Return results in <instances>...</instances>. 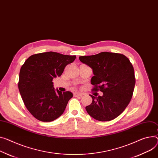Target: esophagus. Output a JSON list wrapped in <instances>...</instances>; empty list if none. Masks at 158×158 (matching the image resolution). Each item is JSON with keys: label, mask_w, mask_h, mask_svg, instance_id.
<instances>
[{"label": "esophagus", "mask_w": 158, "mask_h": 158, "mask_svg": "<svg viewBox=\"0 0 158 158\" xmlns=\"http://www.w3.org/2000/svg\"><path fill=\"white\" fill-rule=\"evenodd\" d=\"M85 94H83V93H80V92H75L74 94H73V95L75 96V97H77V96H80V97H81V96H83V95H84Z\"/></svg>", "instance_id": "34e87169"}]
</instances>
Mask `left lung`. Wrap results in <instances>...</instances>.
Masks as SVG:
<instances>
[{"instance_id": "1", "label": "left lung", "mask_w": 158, "mask_h": 158, "mask_svg": "<svg viewBox=\"0 0 158 158\" xmlns=\"http://www.w3.org/2000/svg\"><path fill=\"white\" fill-rule=\"evenodd\" d=\"M79 59L93 70L92 90L103 92L102 96L90 95L92 102L85 107L87 113L98 121L114 119L124 111L132 98L135 85L132 64L123 54L107 52Z\"/></svg>"}]
</instances>
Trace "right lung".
<instances>
[{"instance_id":"obj_1","label":"right lung","mask_w":158,"mask_h":158,"mask_svg":"<svg viewBox=\"0 0 158 158\" xmlns=\"http://www.w3.org/2000/svg\"><path fill=\"white\" fill-rule=\"evenodd\" d=\"M75 59L76 56L47 52L31 55L22 65L18 89L27 109L36 119L48 122L64 111L73 94L56 90L52 80L61 75Z\"/></svg>"}]
</instances>
